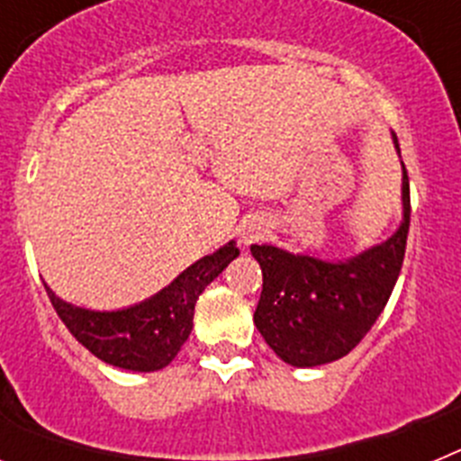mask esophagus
I'll return each instance as SVG.
<instances>
[{"label": "esophagus", "mask_w": 461, "mask_h": 461, "mask_svg": "<svg viewBox=\"0 0 461 461\" xmlns=\"http://www.w3.org/2000/svg\"><path fill=\"white\" fill-rule=\"evenodd\" d=\"M266 233H267V223L254 219V221L244 223L242 230H240V238H242L244 244H251V242H258Z\"/></svg>", "instance_id": "esophagus-1"}]
</instances>
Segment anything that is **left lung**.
I'll list each match as a JSON object with an SVG mask.
<instances>
[{"mask_svg": "<svg viewBox=\"0 0 461 461\" xmlns=\"http://www.w3.org/2000/svg\"><path fill=\"white\" fill-rule=\"evenodd\" d=\"M399 152L397 136L393 133ZM404 221L383 244L348 260L288 254L251 244L263 270L254 323L272 351L293 367H319L351 353L385 309L404 263L411 223L409 175L402 164Z\"/></svg>", "mask_w": 461, "mask_h": 461, "instance_id": "8db88e82", "label": "left lung"}]
</instances>
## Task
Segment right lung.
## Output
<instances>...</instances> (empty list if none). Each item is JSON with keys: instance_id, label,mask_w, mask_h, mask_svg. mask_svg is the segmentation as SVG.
Masks as SVG:
<instances>
[{"instance_id": "add662e5", "label": "right lung", "mask_w": 461, "mask_h": 461, "mask_svg": "<svg viewBox=\"0 0 461 461\" xmlns=\"http://www.w3.org/2000/svg\"><path fill=\"white\" fill-rule=\"evenodd\" d=\"M240 249L228 242L214 254L195 260L177 279L149 300L117 312H92L76 307L46 286L57 316L89 353L113 367L131 372H157L175 360L194 328L195 300L223 267L238 258Z\"/></svg>"}]
</instances>
